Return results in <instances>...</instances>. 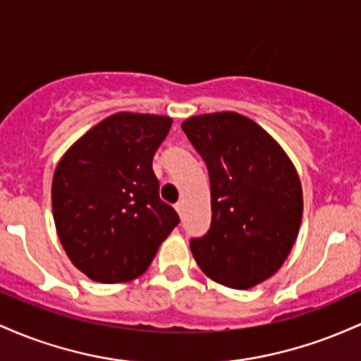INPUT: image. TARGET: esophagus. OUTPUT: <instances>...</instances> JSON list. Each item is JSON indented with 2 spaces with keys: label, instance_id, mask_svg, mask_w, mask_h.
I'll use <instances>...</instances> for the list:
<instances>
[{
  "label": "esophagus",
  "instance_id": "34e87169",
  "mask_svg": "<svg viewBox=\"0 0 361 361\" xmlns=\"http://www.w3.org/2000/svg\"><path fill=\"white\" fill-rule=\"evenodd\" d=\"M176 209H177V213H179L180 216H182V212H184V201H179V202H177V204H176Z\"/></svg>",
  "mask_w": 361,
  "mask_h": 361
}]
</instances>
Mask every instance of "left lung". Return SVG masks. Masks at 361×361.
Wrapping results in <instances>:
<instances>
[{"instance_id": "1", "label": "left lung", "mask_w": 361, "mask_h": 361, "mask_svg": "<svg viewBox=\"0 0 361 361\" xmlns=\"http://www.w3.org/2000/svg\"><path fill=\"white\" fill-rule=\"evenodd\" d=\"M185 136L204 160L212 184V226L192 238L202 273L235 290L273 276L302 224V184L278 141L237 112L192 116Z\"/></svg>"}]
</instances>
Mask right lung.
Wrapping results in <instances>:
<instances>
[{
  "label": "right lung",
  "instance_id": "right-lung-1",
  "mask_svg": "<svg viewBox=\"0 0 361 361\" xmlns=\"http://www.w3.org/2000/svg\"><path fill=\"white\" fill-rule=\"evenodd\" d=\"M170 126L169 116L117 112L75 141L56 167V232L75 268L93 281L141 276L179 224L152 169Z\"/></svg>",
  "mask_w": 361,
  "mask_h": 361
}]
</instances>
